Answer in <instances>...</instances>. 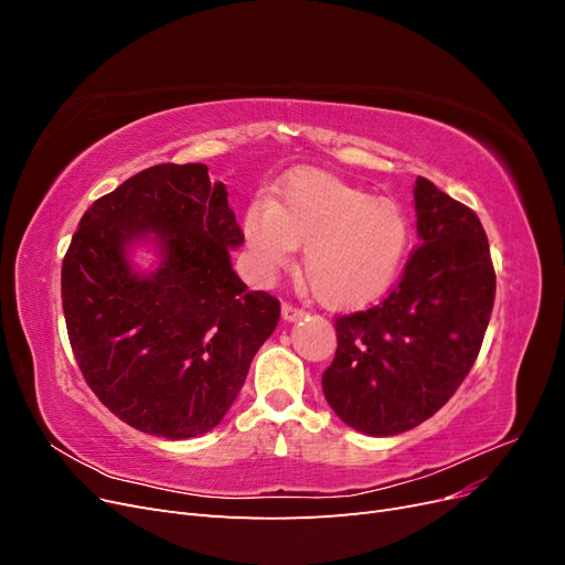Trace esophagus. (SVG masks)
<instances>
[{"label": "esophagus", "mask_w": 565, "mask_h": 565, "mask_svg": "<svg viewBox=\"0 0 565 565\" xmlns=\"http://www.w3.org/2000/svg\"><path fill=\"white\" fill-rule=\"evenodd\" d=\"M303 316V309H297V306H292V303H282V318L287 320V322H295V320H299Z\"/></svg>", "instance_id": "obj_1"}]
</instances>
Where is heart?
<instances>
[{
	"label": "heart",
	"instance_id": "heart-1",
	"mask_svg": "<svg viewBox=\"0 0 565 565\" xmlns=\"http://www.w3.org/2000/svg\"><path fill=\"white\" fill-rule=\"evenodd\" d=\"M245 235L266 278L303 245V273L332 309L380 299L396 280L407 249V221L396 202L324 172H299L270 207H252Z\"/></svg>",
	"mask_w": 565,
	"mask_h": 565
}]
</instances>
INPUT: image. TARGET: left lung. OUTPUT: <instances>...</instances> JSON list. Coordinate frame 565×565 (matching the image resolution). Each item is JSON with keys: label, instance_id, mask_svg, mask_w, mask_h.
I'll list each match as a JSON object with an SVG mask.
<instances>
[{"label": "left lung", "instance_id": "1", "mask_svg": "<svg viewBox=\"0 0 565 565\" xmlns=\"http://www.w3.org/2000/svg\"><path fill=\"white\" fill-rule=\"evenodd\" d=\"M419 245L398 285L367 311L339 316L324 401L351 429L396 436L436 415L481 351L494 268L478 216L424 177L415 183Z\"/></svg>", "mask_w": 565, "mask_h": 565}]
</instances>
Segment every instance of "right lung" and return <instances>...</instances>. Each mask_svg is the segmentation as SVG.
Returning <instances> with one entry per match:
<instances>
[{"mask_svg":"<svg viewBox=\"0 0 565 565\" xmlns=\"http://www.w3.org/2000/svg\"><path fill=\"white\" fill-rule=\"evenodd\" d=\"M139 242L159 247L148 274L130 264ZM243 243L207 164L148 167L84 212L61 299L75 361L115 417L172 440L224 419L280 320V301L231 266Z\"/></svg>","mask_w":565,"mask_h":565,"instance_id":"1","label":"right lung"}]
</instances>
